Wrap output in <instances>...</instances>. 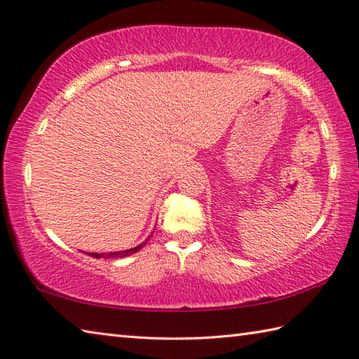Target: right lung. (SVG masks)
Segmentation results:
<instances>
[{"label":"right lung","instance_id":"obj_1","mask_svg":"<svg viewBox=\"0 0 359 359\" xmlns=\"http://www.w3.org/2000/svg\"><path fill=\"white\" fill-rule=\"evenodd\" d=\"M151 238V236H149ZM149 238L144 241V242H142L140 245H137V247H134V248H129V250H123V251H111V253H86V255H89L90 257H95V259H98V257H104V259H117V257H126V256H131V255H134V253H137V251H140V248L144 245V243H147L148 241H149Z\"/></svg>","mask_w":359,"mask_h":359}]
</instances>
